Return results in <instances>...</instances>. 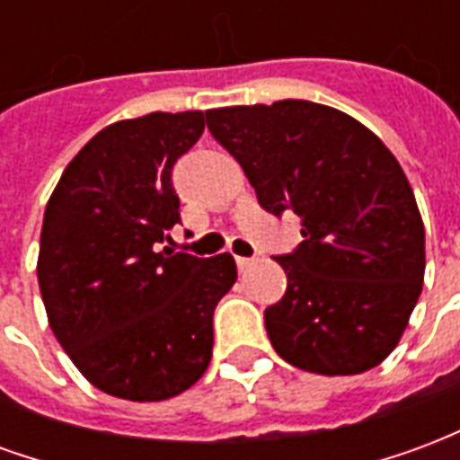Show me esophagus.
<instances>
[{
    "mask_svg": "<svg viewBox=\"0 0 460 460\" xmlns=\"http://www.w3.org/2000/svg\"><path fill=\"white\" fill-rule=\"evenodd\" d=\"M256 263V256H236V266H239V270H246L249 266H253Z\"/></svg>",
    "mask_w": 460,
    "mask_h": 460,
    "instance_id": "esophagus-1",
    "label": "esophagus"
}]
</instances>
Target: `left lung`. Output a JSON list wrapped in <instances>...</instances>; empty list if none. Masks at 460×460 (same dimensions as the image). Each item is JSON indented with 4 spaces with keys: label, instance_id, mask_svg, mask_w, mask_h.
Wrapping results in <instances>:
<instances>
[{
    "label": "left lung",
    "instance_id": "1",
    "mask_svg": "<svg viewBox=\"0 0 460 460\" xmlns=\"http://www.w3.org/2000/svg\"><path fill=\"white\" fill-rule=\"evenodd\" d=\"M259 204L300 217L276 256L286 296L263 313L273 349L315 375H359L396 347L421 296L424 221L404 170L362 122L330 105L279 101L207 111Z\"/></svg>",
    "mask_w": 460,
    "mask_h": 460
}]
</instances>
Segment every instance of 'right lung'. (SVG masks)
Here are the masks:
<instances>
[{
	"mask_svg": "<svg viewBox=\"0 0 460 460\" xmlns=\"http://www.w3.org/2000/svg\"><path fill=\"white\" fill-rule=\"evenodd\" d=\"M204 113L108 125L68 162L46 204L39 288L81 375L130 402L181 394L211 362L214 308L236 283L229 253L157 251L180 224L172 170Z\"/></svg>",
	"mask_w": 460,
	"mask_h": 460,
	"instance_id": "obj_1",
	"label": "right lung"
}]
</instances>
